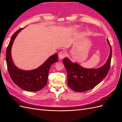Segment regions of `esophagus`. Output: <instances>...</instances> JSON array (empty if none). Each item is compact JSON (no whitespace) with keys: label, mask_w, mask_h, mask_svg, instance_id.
I'll use <instances>...</instances> for the list:
<instances>
[{"label":"esophagus","mask_w":122,"mask_h":122,"mask_svg":"<svg viewBox=\"0 0 122 122\" xmlns=\"http://www.w3.org/2000/svg\"><path fill=\"white\" fill-rule=\"evenodd\" d=\"M67 55V52L65 51H61L58 54V57L60 59H62L65 57Z\"/></svg>","instance_id":"obj_1"}]
</instances>
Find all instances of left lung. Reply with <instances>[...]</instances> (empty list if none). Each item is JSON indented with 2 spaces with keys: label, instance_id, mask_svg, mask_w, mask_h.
<instances>
[{
  "label": "left lung",
  "instance_id": "obj_1",
  "mask_svg": "<svg viewBox=\"0 0 122 122\" xmlns=\"http://www.w3.org/2000/svg\"><path fill=\"white\" fill-rule=\"evenodd\" d=\"M110 46L109 57L106 63L98 69H86L76 63H73L68 58L62 60L67 71L68 85L74 91L82 92L91 90L97 86L107 75L110 67L112 49Z\"/></svg>",
  "mask_w": 122,
  "mask_h": 122
}]
</instances>
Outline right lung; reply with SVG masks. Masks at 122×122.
Masks as SVG:
<instances>
[{"label": "right lung", "instance_id": "1", "mask_svg": "<svg viewBox=\"0 0 122 122\" xmlns=\"http://www.w3.org/2000/svg\"><path fill=\"white\" fill-rule=\"evenodd\" d=\"M23 28L15 32L10 39L6 51L7 68L13 81L22 89L29 92L39 91L46 86L50 68L53 63L58 61V55L53 54L38 68L31 71H24L17 68L11 56V48L17 34Z\"/></svg>", "mask_w": 122, "mask_h": 122}]
</instances>
